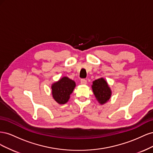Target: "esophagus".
Instances as JSON below:
<instances>
[{
    "instance_id": "esophagus-1",
    "label": "esophagus",
    "mask_w": 153,
    "mask_h": 153,
    "mask_svg": "<svg viewBox=\"0 0 153 153\" xmlns=\"http://www.w3.org/2000/svg\"><path fill=\"white\" fill-rule=\"evenodd\" d=\"M80 84L82 85H86L87 84V80L85 79H82L80 80Z\"/></svg>"
}]
</instances>
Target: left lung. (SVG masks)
Masks as SVG:
<instances>
[{
	"mask_svg": "<svg viewBox=\"0 0 153 153\" xmlns=\"http://www.w3.org/2000/svg\"><path fill=\"white\" fill-rule=\"evenodd\" d=\"M92 89L97 101L101 105L107 103L112 96V91L107 82L100 78L92 82Z\"/></svg>",
	"mask_w": 153,
	"mask_h": 153,
	"instance_id": "1",
	"label": "left lung"
}]
</instances>
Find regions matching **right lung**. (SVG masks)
I'll return each mask as SVG.
<instances>
[{
    "label": "right lung",
    "instance_id": "add662e5",
    "mask_svg": "<svg viewBox=\"0 0 153 153\" xmlns=\"http://www.w3.org/2000/svg\"><path fill=\"white\" fill-rule=\"evenodd\" d=\"M76 87L75 82L68 76H63L52 84L53 98L59 104L66 103L70 98V95Z\"/></svg>",
    "mask_w": 153,
    "mask_h": 153
}]
</instances>
